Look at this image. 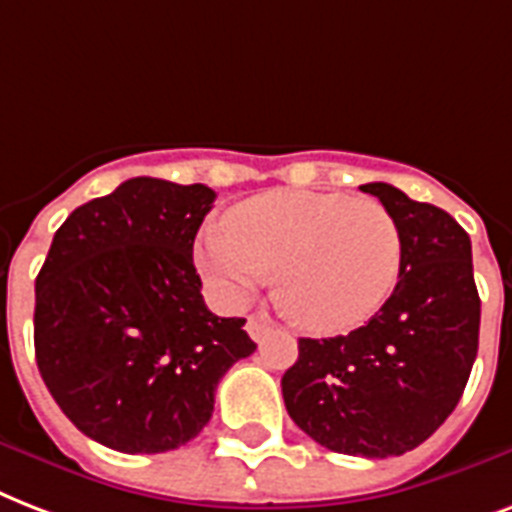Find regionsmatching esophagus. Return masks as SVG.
Wrapping results in <instances>:
<instances>
[{
  "mask_svg": "<svg viewBox=\"0 0 512 512\" xmlns=\"http://www.w3.org/2000/svg\"><path fill=\"white\" fill-rule=\"evenodd\" d=\"M245 331H248V336H251L253 342H261V339L272 331V323H269L267 318H261V315H251L248 323H245Z\"/></svg>",
  "mask_w": 512,
  "mask_h": 512,
  "instance_id": "esophagus-1",
  "label": "esophagus"
}]
</instances>
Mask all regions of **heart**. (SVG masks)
Here are the masks:
<instances>
[{"instance_id":"obj_1","label":"heart","mask_w":512,"mask_h":512,"mask_svg":"<svg viewBox=\"0 0 512 512\" xmlns=\"http://www.w3.org/2000/svg\"><path fill=\"white\" fill-rule=\"evenodd\" d=\"M194 261L232 307L277 272V301L293 323L342 334L390 299L403 267V237L395 216L371 197L272 189L240 202L229 224L202 229Z\"/></svg>"}]
</instances>
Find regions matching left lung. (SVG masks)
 <instances>
[{
    "mask_svg": "<svg viewBox=\"0 0 512 512\" xmlns=\"http://www.w3.org/2000/svg\"><path fill=\"white\" fill-rule=\"evenodd\" d=\"M360 189L398 221V285L366 326L299 339L283 400L320 446L384 459L417 449L457 408L478 355L481 299L470 237L449 213L382 181Z\"/></svg>",
    "mask_w": 512,
    "mask_h": 512,
    "instance_id": "left-lung-1",
    "label": "left lung"
}]
</instances>
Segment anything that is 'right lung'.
<instances>
[{
  "label": "right lung",
  "mask_w": 512,
  "mask_h": 512,
  "mask_svg": "<svg viewBox=\"0 0 512 512\" xmlns=\"http://www.w3.org/2000/svg\"><path fill=\"white\" fill-rule=\"evenodd\" d=\"M216 192L138 176L79 205L37 275L34 350L77 430L122 454L184 446L256 344L202 301L192 261Z\"/></svg>",
  "instance_id": "right-lung-1"
}]
</instances>
